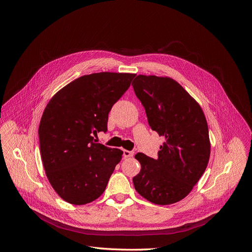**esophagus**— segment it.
I'll use <instances>...</instances> for the list:
<instances>
[{
  "instance_id": "esophagus-1",
  "label": "esophagus",
  "mask_w": 252,
  "mask_h": 252,
  "mask_svg": "<svg viewBox=\"0 0 252 252\" xmlns=\"http://www.w3.org/2000/svg\"><path fill=\"white\" fill-rule=\"evenodd\" d=\"M135 154L134 151H128V150H124V157L128 158V157H133Z\"/></svg>"
}]
</instances>
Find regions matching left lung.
Segmentation results:
<instances>
[{"instance_id":"obj_1","label":"left lung","mask_w":252,"mask_h":252,"mask_svg":"<svg viewBox=\"0 0 252 252\" xmlns=\"http://www.w3.org/2000/svg\"><path fill=\"white\" fill-rule=\"evenodd\" d=\"M149 126L164 143L158 158L137 153L136 191L148 201L168 205L184 199L202 177L210 156L208 126L198 102L175 79L138 75L133 84Z\"/></svg>"}]
</instances>
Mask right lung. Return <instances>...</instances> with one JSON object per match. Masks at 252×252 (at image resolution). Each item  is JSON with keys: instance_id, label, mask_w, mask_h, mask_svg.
Segmentation results:
<instances>
[{"instance_id": "1", "label": "right lung", "mask_w": 252, "mask_h": 252, "mask_svg": "<svg viewBox=\"0 0 252 252\" xmlns=\"http://www.w3.org/2000/svg\"><path fill=\"white\" fill-rule=\"evenodd\" d=\"M135 73L83 75L59 90L47 104L38 126L46 176L63 200L74 205L99 198L123 151L94 142L107 130L108 113Z\"/></svg>"}]
</instances>
